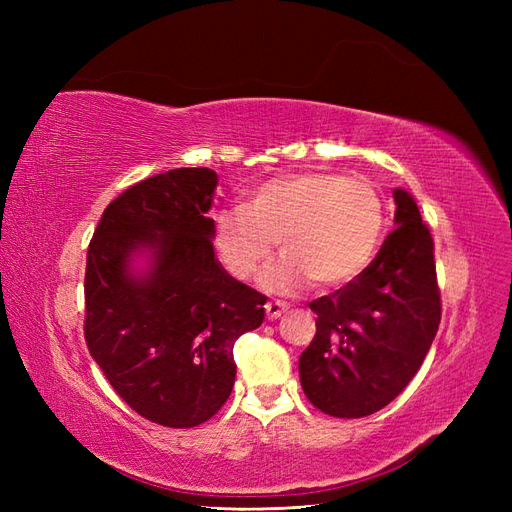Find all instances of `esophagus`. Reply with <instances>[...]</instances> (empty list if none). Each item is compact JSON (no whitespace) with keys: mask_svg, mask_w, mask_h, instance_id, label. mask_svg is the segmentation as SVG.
<instances>
[{"mask_svg":"<svg viewBox=\"0 0 512 512\" xmlns=\"http://www.w3.org/2000/svg\"><path fill=\"white\" fill-rule=\"evenodd\" d=\"M265 309H267V318H269V320H275V318H280V316L286 312L288 305L282 303V301H267Z\"/></svg>","mask_w":512,"mask_h":512,"instance_id":"34e87169","label":"esophagus"}]
</instances>
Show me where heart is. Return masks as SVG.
<instances>
[{"instance_id":"b5f03b06","label":"heart","mask_w":512,"mask_h":512,"mask_svg":"<svg viewBox=\"0 0 512 512\" xmlns=\"http://www.w3.org/2000/svg\"><path fill=\"white\" fill-rule=\"evenodd\" d=\"M384 224V200L374 183L316 170L269 179L245 205L222 209L215 215V250L230 275L250 280L280 241L284 256L262 273V286L294 292L314 280L333 288L367 269Z\"/></svg>"}]
</instances>
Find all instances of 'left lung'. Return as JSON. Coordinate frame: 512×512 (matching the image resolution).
<instances>
[{
  "label": "left lung",
  "instance_id": "1",
  "mask_svg": "<svg viewBox=\"0 0 512 512\" xmlns=\"http://www.w3.org/2000/svg\"><path fill=\"white\" fill-rule=\"evenodd\" d=\"M397 228L369 267L309 303L316 335L301 359V386L320 412L361 418L382 410L423 365L442 303L433 239L414 198L395 190Z\"/></svg>",
  "mask_w": 512,
  "mask_h": 512
}]
</instances>
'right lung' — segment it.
<instances>
[{
    "mask_svg": "<svg viewBox=\"0 0 512 512\" xmlns=\"http://www.w3.org/2000/svg\"><path fill=\"white\" fill-rule=\"evenodd\" d=\"M218 175L175 168L121 192L87 250L85 342L115 393L151 423L196 427L232 391L237 339L265 320V294L237 282L213 254ZM154 262L138 278L132 251Z\"/></svg>",
    "mask_w": 512,
    "mask_h": 512,
    "instance_id": "right-lung-1",
    "label": "right lung"
}]
</instances>
